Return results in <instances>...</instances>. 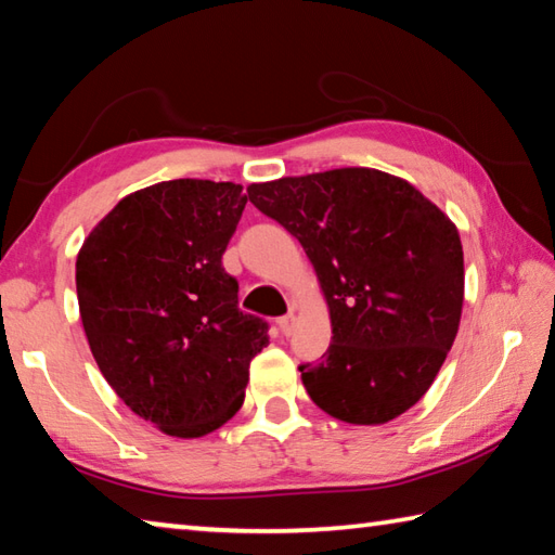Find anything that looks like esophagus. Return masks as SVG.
Returning a JSON list of instances; mask_svg holds the SVG:
<instances>
[{
    "mask_svg": "<svg viewBox=\"0 0 555 555\" xmlns=\"http://www.w3.org/2000/svg\"><path fill=\"white\" fill-rule=\"evenodd\" d=\"M294 321H296L294 315H284V318H279V321H276L279 331L284 333V335H291V331H294Z\"/></svg>",
    "mask_w": 555,
    "mask_h": 555,
    "instance_id": "1",
    "label": "esophagus"
}]
</instances>
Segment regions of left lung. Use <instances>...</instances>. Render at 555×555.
I'll use <instances>...</instances> for the list:
<instances>
[{
  "instance_id": "left-lung-1",
  "label": "left lung",
  "mask_w": 555,
  "mask_h": 555,
  "mask_svg": "<svg viewBox=\"0 0 555 555\" xmlns=\"http://www.w3.org/2000/svg\"><path fill=\"white\" fill-rule=\"evenodd\" d=\"M249 201L306 249L331 308L333 343L298 364L333 418L377 426L434 384L463 313V244L443 210L377 168L251 183Z\"/></svg>"
}]
</instances>
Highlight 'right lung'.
I'll return each mask as SVG.
<instances>
[{
    "instance_id": "right-lung-1",
    "label": "right lung",
    "mask_w": 555,
    "mask_h": 555,
    "mask_svg": "<svg viewBox=\"0 0 555 555\" xmlns=\"http://www.w3.org/2000/svg\"><path fill=\"white\" fill-rule=\"evenodd\" d=\"M247 198L178 178L121 198L82 242L75 286L92 357L117 397L176 438H201L244 401L269 325L237 308L222 267Z\"/></svg>"
}]
</instances>
